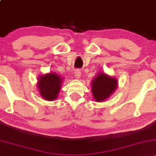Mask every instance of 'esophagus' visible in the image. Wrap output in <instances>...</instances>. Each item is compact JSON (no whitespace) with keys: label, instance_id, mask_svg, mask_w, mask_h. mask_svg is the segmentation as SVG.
Listing matches in <instances>:
<instances>
[{"label":"esophagus","instance_id":"obj_1","mask_svg":"<svg viewBox=\"0 0 156 156\" xmlns=\"http://www.w3.org/2000/svg\"><path fill=\"white\" fill-rule=\"evenodd\" d=\"M81 71L78 70V69H77V70H75V76L77 78H79L80 77H81Z\"/></svg>","mask_w":156,"mask_h":156}]
</instances>
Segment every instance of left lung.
I'll use <instances>...</instances> for the list:
<instances>
[{
  "label": "left lung",
  "mask_w": 156,
  "mask_h": 156,
  "mask_svg": "<svg viewBox=\"0 0 156 156\" xmlns=\"http://www.w3.org/2000/svg\"><path fill=\"white\" fill-rule=\"evenodd\" d=\"M117 80L100 73L92 81V93L97 102H102L110 97L115 90Z\"/></svg>",
  "instance_id": "left-lung-1"
}]
</instances>
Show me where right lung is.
<instances>
[{
  "label": "right lung",
  "instance_id": "add662e5",
  "mask_svg": "<svg viewBox=\"0 0 156 156\" xmlns=\"http://www.w3.org/2000/svg\"><path fill=\"white\" fill-rule=\"evenodd\" d=\"M61 84L62 78L57 74L50 73L40 77L37 87L42 97L48 101H52L57 97Z\"/></svg>",
  "mask_w": 156,
  "mask_h": 156
}]
</instances>
